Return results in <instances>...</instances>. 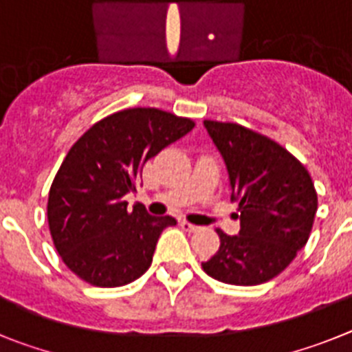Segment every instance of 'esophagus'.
<instances>
[{
	"label": "esophagus",
	"instance_id": "obj_1",
	"mask_svg": "<svg viewBox=\"0 0 352 352\" xmlns=\"http://www.w3.org/2000/svg\"><path fill=\"white\" fill-rule=\"evenodd\" d=\"M180 227H182V230H186V232H197L198 228H200V227H197V225H193V223L186 221V219H182V221H180Z\"/></svg>",
	"mask_w": 352,
	"mask_h": 352
}]
</instances>
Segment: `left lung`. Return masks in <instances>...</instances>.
<instances>
[{"mask_svg":"<svg viewBox=\"0 0 352 352\" xmlns=\"http://www.w3.org/2000/svg\"><path fill=\"white\" fill-rule=\"evenodd\" d=\"M227 164L241 230L219 235V250L201 267L230 285H258L282 273L307 244L317 193L307 168L267 136L230 122L204 120Z\"/></svg>","mask_w":352,"mask_h":352,"instance_id":"obj_1","label":"left lung"}]
</instances>
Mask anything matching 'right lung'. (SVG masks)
I'll return each instance as SVG.
<instances>
[{"label": "right lung", "instance_id": "1", "mask_svg": "<svg viewBox=\"0 0 352 352\" xmlns=\"http://www.w3.org/2000/svg\"><path fill=\"white\" fill-rule=\"evenodd\" d=\"M195 127L155 108H131L94 124L72 145L54 177L47 221L54 248L74 274L96 287H122L151 267L159 235L177 225L127 209L143 164Z\"/></svg>", "mask_w": 352, "mask_h": 352}]
</instances>
